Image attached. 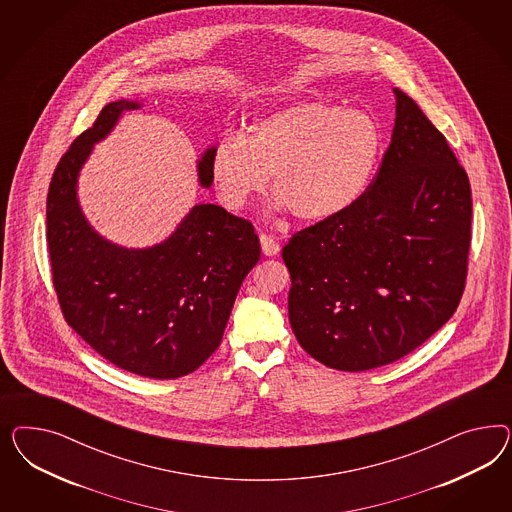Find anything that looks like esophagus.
Segmentation results:
<instances>
[{"label":"esophagus","instance_id":"1","mask_svg":"<svg viewBox=\"0 0 512 512\" xmlns=\"http://www.w3.org/2000/svg\"><path fill=\"white\" fill-rule=\"evenodd\" d=\"M259 240H261V248H263L264 255H268V257H272V255H278L279 244L274 240V236H270V234H261L259 236Z\"/></svg>","mask_w":512,"mask_h":512}]
</instances>
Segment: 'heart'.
I'll return each mask as SVG.
<instances>
[{
	"mask_svg": "<svg viewBox=\"0 0 512 512\" xmlns=\"http://www.w3.org/2000/svg\"><path fill=\"white\" fill-rule=\"evenodd\" d=\"M385 152L379 120L321 99L296 101L255 120L246 137L225 133L212 154L217 197L240 210L272 176L279 204L306 223H323L355 206Z\"/></svg>",
	"mask_w": 512,
	"mask_h": 512,
	"instance_id": "obj_1",
	"label": "heart"
}]
</instances>
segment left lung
Wrapping results in <instances>:
<instances>
[{
    "label": "left lung",
    "instance_id": "8db88e82",
    "mask_svg": "<svg viewBox=\"0 0 512 512\" xmlns=\"http://www.w3.org/2000/svg\"><path fill=\"white\" fill-rule=\"evenodd\" d=\"M381 167L341 216L293 234L289 321L302 349L341 372L415 351L458 308L471 244V187L447 139L394 88Z\"/></svg>",
    "mask_w": 512,
    "mask_h": 512
}]
</instances>
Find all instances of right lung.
I'll list each match as a JSON object with an SVG mask.
<instances>
[{"mask_svg":"<svg viewBox=\"0 0 512 512\" xmlns=\"http://www.w3.org/2000/svg\"><path fill=\"white\" fill-rule=\"evenodd\" d=\"M137 101H114L63 154L47 197L52 283L63 317L93 351L125 372L178 379L216 351L234 298L261 257L248 219L197 204L154 248H120L93 231L78 206L77 178L93 144ZM212 154L199 180L212 186Z\"/></svg>","mask_w":512,"mask_h":512,"instance_id":"right-lung-1","label":"right lung"}]
</instances>
